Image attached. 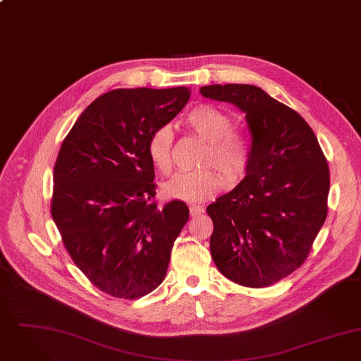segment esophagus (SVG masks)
Wrapping results in <instances>:
<instances>
[{
	"instance_id": "esophagus-1",
	"label": "esophagus",
	"mask_w": 361,
	"mask_h": 361,
	"mask_svg": "<svg viewBox=\"0 0 361 361\" xmlns=\"http://www.w3.org/2000/svg\"><path fill=\"white\" fill-rule=\"evenodd\" d=\"M202 212H204V208L200 207V205H191V207H190V215H191V216L201 215Z\"/></svg>"
}]
</instances>
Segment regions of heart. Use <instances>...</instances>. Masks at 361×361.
I'll list each match as a JSON object with an SVG mask.
<instances>
[{"instance_id": "obj_1", "label": "heart", "mask_w": 361, "mask_h": 361, "mask_svg": "<svg viewBox=\"0 0 361 361\" xmlns=\"http://www.w3.org/2000/svg\"><path fill=\"white\" fill-rule=\"evenodd\" d=\"M185 127L208 142L204 154V166H215L227 184L238 183L251 160L248 140L231 131V118L211 104H200L184 116ZM147 154L153 166L167 174L173 164V131L169 126L154 130L147 142ZM221 180L212 170L183 171L173 176L161 185L167 198L198 202L214 195Z\"/></svg>"}]
</instances>
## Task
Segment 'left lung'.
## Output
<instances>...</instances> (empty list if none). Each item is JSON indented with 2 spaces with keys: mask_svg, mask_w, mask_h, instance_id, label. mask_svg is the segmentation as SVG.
Listing matches in <instances>:
<instances>
[{
  "mask_svg": "<svg viewBox=\"0 0 361 361\" xmlns=\"http://www.w3.org/2000/svg\"><path fill=\"white\" fill-rule=\"evenodd\" d=\"M200 92L234 104L251 134L245 177L207 208L214 262L241 286H271L302 265L326 219V159L305 120L261 87L227 83Z\"/></svg>",
  "mask_w": 361,
  "mask_h": 361,
  "instance_id": "1",
  "label": "left lung"
}]
</instances>
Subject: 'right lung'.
Segmentation results:
<instances>
[{
    "instance_id": "add662e5",
    "label": "right lung",
    "mask_w": 361,
    "mask_h": 361,
    "mask_svg": "<svg viewBox=\"0 0 361 361\" xmlns=\"http://www.w3.org/2000/svg\"><path fill=\"white\" fill-rule=\"evenodd\" d=\"M188 87L114 89L90 103L60 147L51 216L75 265L102 291L135 300L157 288L188 221L157 205L147 142L187 104Z\"/></svg>"
}]
</instances>
